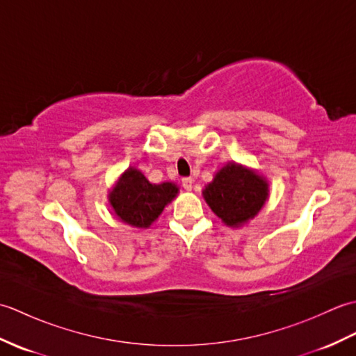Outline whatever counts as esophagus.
<instances>
[{"label":"esophagus","mask_w":356,"mask_h":356,"mask_svg":"<svg viewBox=\"0 0 356 356\" xmlns=\"http://www.w3.org/2000/svg\"><path fill=\"white\" fill-rule=\"evenodd\" d=\"M193 184H194V180H193L191 177H185V179H182V186L185 188L186 191H191V190H193Z\"/></svg>","instance_id":"34e87169"}]
</instances>
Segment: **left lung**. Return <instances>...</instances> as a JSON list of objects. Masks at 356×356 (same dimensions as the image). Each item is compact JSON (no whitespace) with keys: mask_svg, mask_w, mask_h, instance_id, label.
<instances>
[{"mask_svg":"<svg viewBox=\"0 0 356 356\" xmlns=\"http://www.w3.org/2000/svg\"><path fill=\"white\" fill-rule=\"evenodd\" d=\"M202 194L226 226L238 228L259 214L268 200L269 184L255 170L229 162L216 174Z\"/></svg>","mask_w":356,"mask_h":356,"instance_id":"8db88e82","label":"left lung"}]
</instances>
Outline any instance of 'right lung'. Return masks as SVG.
I'll return each mask as SVG.
<instances>
[{
    "label": "right lung",
    "mask_w": 356,
    "mask_h": 356,
    "mask_svg": "<svg viewBox=\"0 0 356 356\" xmlns=\"http://www.w3.org/2000/svg\"><path fill=\"white\" fill-rule=\"evenodd\" d=\"M177 193L176 184H149L139 170L130 166L113 186L108 202L119 220L134 228H148Z\"/></svg>",
    "instance_id": "obj_1"
}]
</instances>
